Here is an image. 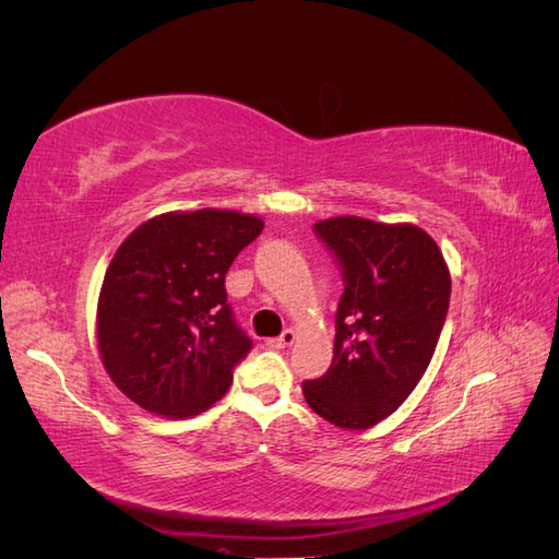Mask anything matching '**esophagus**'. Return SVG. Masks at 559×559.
Listing matches in <instances>:
<instances>
[{"label":"esophagus","instance_id":"1","mask_svg":"<svg viewBox=\"0 0 559 559\" xmlns=\"http://www.w3.org/2000/svg\"><path fill=\"white\" fill-rule=\"evenodd\" d=\"M296 343V333L292 331V329H286V331H282V335H277V337H270L267 341V347H273V349H284V347H289V345H294Z\"/></svg>","mask_w":559,"mask_h":559}]
</instances>
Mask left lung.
Returning <instances> with one entry per match:
<instances>
[{"instance_id": "obj_1", "label": "left lung", "mask_w": 559, "mask_h": 559, "mask_svg": "<svg viewBox=\"0 0 559 559\" xmlns=\"http://www.w3.org/2000/svg\"><path fill=\"white\" fill-rule=\"evenodd\" d=\"M341 267L329 370L302 382L310 408L343 429H368L411 396L433 357L450 308L443 253L417 226L359 216L314 224Z\"/></svg>"}]
</instances>
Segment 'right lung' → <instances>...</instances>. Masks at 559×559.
Here are the masks:
<instances>
[{"mask_svg": "<svg viewBox=\"0 0 559 559\" xmlns=\"http://www.w3.org/2000/svg\"><path fill=\"white\" fill-rule=\"evenodd\" d=\"M261 230L249 214L177 212L151 218L118 247L99 292L97 343L130 401L191 417L228 392L253 343L228 306L226 273Z\"/></svg>", "mask_w": 559, "mask_h": 559, "instance_id": "right-lung-1", "label": "right lung"}]
</instances>
